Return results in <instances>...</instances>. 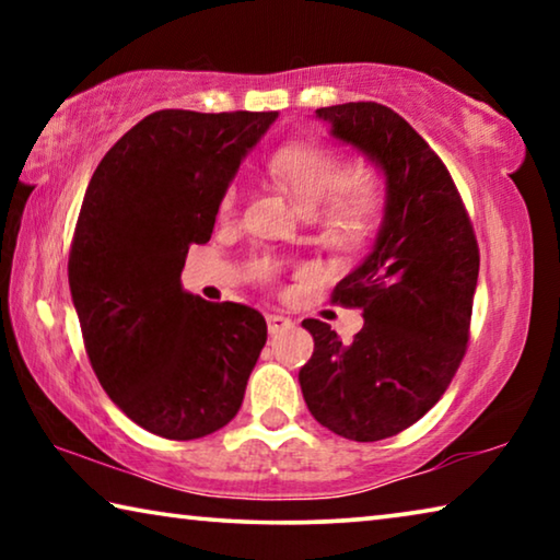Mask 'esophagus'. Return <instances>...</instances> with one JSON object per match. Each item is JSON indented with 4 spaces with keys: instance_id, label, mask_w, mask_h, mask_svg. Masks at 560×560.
Instances as JSON below:
<instances>
[{
    "instance_id": "1",
    "label": "esophagus",
    "mask_w": 560,
    "mask_h": 560,
    "mask_svg": "<svg viewBox=\"0 0 560 560\" xmlns=\"http://www.w3.org/2000/svg\"><path fill=\"white\" fill-rule=\"evenodd\" d=\"M267 326H269V334L277 336V334H283V330L291 328V318L281 316V314H269L267 316Z\"/></svg>"
}]
</instances>
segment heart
Listing matches in <instances>:
<instances>
[{"label": "heart", "instance_id": "1", "mask_svg": "<svg viewBox=\"0 0 560 560\" xmlns=\"http://www.w3.org/2000/svg\"><path fill=\"white\" fill-rule=\"evenodd\" d=\"M271 173L289 189L303 212L320 207L326 234L340 246H358L371 234L381 212V187L365 167L348 170L338 155L318 145H289L271 158ZM240 200V185L224 189L220 210L226 214Z\"/></svg>", "mask_w": 560, "mask_h": 560}]
</instances>
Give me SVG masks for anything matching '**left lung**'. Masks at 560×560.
I'll return each instance as SVG.
<instances>
[{
	"label": "left lung",
	"mask_w": 560,
	"mask_h": 560,
	"mask_svg": "<svg viewBox=\"0 0 560 560\" xmlns=\"http://www.w3.org/2000/svg\"><path fill=\"white\" fill-rule=\"evenodd\" d=\"M330 136L385 175V217L373 252L338 281L330 301L363 308L343 343L303 320L314 355L299 383L311 415L346 440L377 442L434 407L467 353L479 246L450 170L420 132L373 101L318 108Z\"/></svg>",
	"instance_id": "8db88e82"
}]
</instances>
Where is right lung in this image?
Segmentation results:
<instances>
[{"label": "right lung", "instance_id": "obj_1", "mask_svg": "<svg viewBox=\"0 0 560 560\" xmlns=\"http://www.w3.org/2000/svg\"><path fill=\"white\" fill-rule=\"evenodd\" d=\"M279 113L155 110L93 173L75 222L69 287L108 397L165 440H200L240 412L267 320L179 283L210 242L224 189Z\"/></svg>", "mask_w": 560, "mask_h": 560}]
</instances>
